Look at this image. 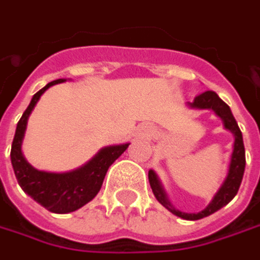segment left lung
<instances>
[{
	"mask_svg": "<svg viewBox=\"0 0 260 260\" xmlns=\"http://www.w3.org/2000/svg\"><path fill=\"white\" fill-rule=\"evenodd\" d=\"M186 106L189 109H198V110H204V109L212 110L222 120V126L227 131H230L233 134V137H234L232 157H230V163H229L225 179L222 180V183L218 187L217 193L212 197L211 202L205 207V209H202L199 212H183V211H179L177 208H175L172 205L169 197H167V193H166V190H164L163 185H161L157 173L152 169L148 170L150 186H151L152 193H154V197L157 198V201L163 205L164 208L169 209L172 214H175L177 217H180L183 220L195 221L217 212L218 209L225 207L233 198L237 195L240 183H242L243 175H244L246 155H244V144H243L242 131H240L236 119L233 116L229 105L224 103L215 91H205V93L199 94L198 97H195V100L192 103L187 102Z\"/></svg>",
	"mask_w": 260,
	"mask_h": 260,
	"instance_id": "left-lung-1",
	"label": "left lung"
}]
</instances>
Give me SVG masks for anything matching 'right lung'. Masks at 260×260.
Here are the masks:
<instances>
[{"label": "right lung", "mask_w": 260, "mask_h": 260, "mask_svg": "<svg viewBox=\"0 0 260 260\" xmlns=\"http://www.w3.org/2000/svg\"><path fill=\"white\" fill-rule=\"evenodd\" d=\"M67 80H55L46 84L31 97L30 105L18 120L16 135L11 145V164L18 185L43 208L55 214H68L88 204L96 197L103 185L108 169L128 148L129 142L103 147L83 166L63 173L43 172L35 169L23 155V140L27 129L28 116L38 105L40 96L52 85L65 83Z\"/></svg>", "instance_id": "right-lung-1"}]
</instances>
